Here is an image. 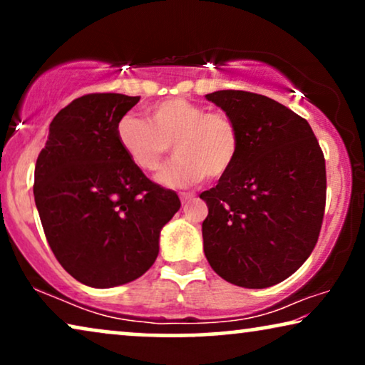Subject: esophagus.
I'll use <instances>...</instances> for the list:
<instances>
[{
    "instance_id": "obj_1",
    "label": "esophagus",
    "mask_w": 365,
    "mask_h": 365,
    "mask_svg": "<svg viewBox=\"0 0 365 365\" xmlns=\"http://www.w3.org/2000/svg\"><path fill=\"white\" fill-rule=\"evenodd\" d=\"M196 196V194L194 192H181V201H182V204L184 202H187V201H191V199Z\"/></svg>"
}]
</instances>
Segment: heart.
Here are the masks:
<instances>
[{
  "instance_id": "obj_1",
  "label": "heart",
  "mask_w": 365,
  "mask_h": 365,
  "mask_svg": "<svg viewBox=\"0 0 365 365\" xmlns=\"http://www.w3.org/2000/svg\"><path fill=\"white\" fill-rule=\"evenodd\" d=\"M149 121L128 113L119 118L116 138L124 154L141 171H158L171 144L178 158L158 174L168 187H187L204 178L216 181L236 163L241 136L226 111H207L184 98H169L148 109Z\"/></svg>"
}]
</instances>
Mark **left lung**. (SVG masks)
Instances as JSON below:
<instances>
[{
    "label": "left lung",
    "instance_id": "left-lung-1",
    "mask_svg": "<svg viewBox=\"0 0 365 365\" xmlns=\"http://www.w3.org/2000/svg\"><path fill=\"white\" fill-rule=\"evenodd\" d=\"M234 119L236 163L201 192L204 254L224 281L247 289L282 282L316 247L326 209V159L306 119L262 94H206Z\"/></svg>",
    "mask_w": 365,
    "mask_h": 365
}]
</instances>
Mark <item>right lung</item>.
Returning <instances> with one entry per match:
<instances>
[{"mask_svg":"<svg viewBox=\"0 0 365 365\" xmlns=\"http://www.w3.org/2000/svg\"><path fill=\"white\" fill-rule=\"evenodd\" d=\"M139 96L93 93L49 124L34 168V202L49 247L76 281L106 289L141 277L156 261L159 232L178 194L134 166L116 124Z\"/></svg>","mask_w":365,"mask_h":365,"instance_id":"add662e5","label":"right lung"}]
</instances>
